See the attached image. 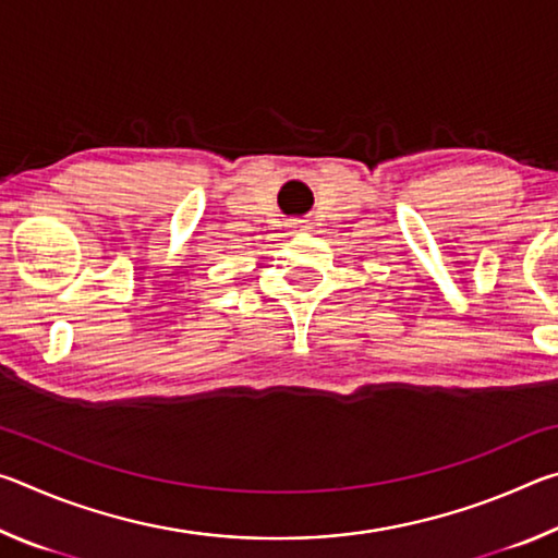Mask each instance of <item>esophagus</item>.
Listing matches in <instances>:
<instances>
[{
    "instance_id": "esophagus-1",
    "label": "esophagus",
    "mask_w": 558,
    "mask_h": 558,
    "mask_svg": "<svg viewBox=\"0 0 558 558\" xmlns=\"http://www.w3.org/2000/svg\"><path fill=\"white\" fill-rule=\"evenodd\" d=\"M290 229L295 231V233L298 231H307V223L305 221H290Z\"/></svg>"
}]
</instances>
